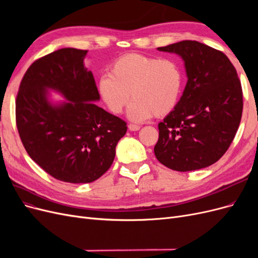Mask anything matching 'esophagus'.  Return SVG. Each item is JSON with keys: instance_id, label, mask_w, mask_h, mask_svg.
<instances>
[{"instance_id": "34e87169", "label": "esophagus", "mask_w": 258, "mask_h": 258, "mask_svg": "<svg viewBox=\"0 0 258 258\" xmlns=\"http://www.w3.org/2000/svg\"><path fill=\"white\" fill-rule=\"evenodd\" d=\"M128 128H129V130H131V131H138L141 127L138 126V124H135V123H130L129 126H128Z\"/></svg>"}]
</instances>
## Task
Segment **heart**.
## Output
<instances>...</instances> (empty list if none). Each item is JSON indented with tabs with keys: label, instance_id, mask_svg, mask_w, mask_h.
Wrapping results in <instances>:
<instances>
[{
	"label": "heart",
	"instance_id": "1",
	"mask_svg": "<svg viewBox=\"0 0 258 258\" xmlns=\"http://www.w3.org/2000/svg\"><path fill=\"white\" fill-rule=\"evenodd\" d=\"M181 88L182 73L174 61L136 52L116 59L110 67V75L99 80L100 96L112 113H121L131 97L128 117L134 121L170 113L177 103Z\"/></svg>",
	"mask_w": 258,
	"mask_h": 258
}]
</instances>
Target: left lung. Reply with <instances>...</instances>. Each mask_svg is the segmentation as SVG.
<instances>
[{
	"mask_svg": "<svg viewBox=\"0 0 258 258\" xmlns=\"http://www.w3.org/2000/svg\"><path fill=\"white\" fill-rule=\"evenodd\" d=\"M158 50L181 56L188 80L174 110L158 123L156 158L181 172L213 165L228 150L241 120L243 97L236 69L224 52L197 41Z\"/></svg>",
	"mask_w": 258,
	"mask_h": 258,
	"instance_id": "obj_1",
	"label": "left lung"
}]
</instances>
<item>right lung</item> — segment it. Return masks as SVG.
<instances>
[{
  "mask_svg": "<svg viewBox=\"0 0 258 258\" xmlns=\"http://www.w3.org/2000/svg\"><path fill=\"white\" fill-rule=\"evenodd\" d=\"M88 50L62 48L37 59L23 75L16 99V124L27 153L62 182L91 183L110 169L127 122L96 105L95 79L85 68ZM47 89L67 103L54 106Z\"/></svg>",
  "mask_w": 258,
  "mask_h": 258,
  "instance_id": "obj_1",
  "label": "right lung"
}]
</instances>
